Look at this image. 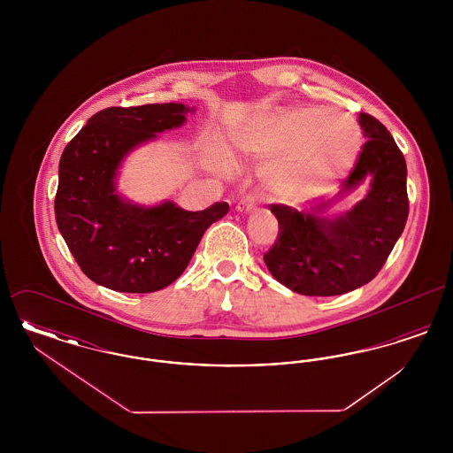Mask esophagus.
<instances>
[{
	"instance_id": "esophagus-1",
	"label": "esophagus",
	"mask_w": 453,
	"mask_h": 453,
	"mask_svg": "<svg viewBox=\"0 0 453 453\" xmlns=\"http://www.w3.org/2000/svg\"><path fill=\"white\" fill-rule=\"evenodd\" d=\"M257 207V198L253 195H246L237 202L236 209L239 212H251Z\"/></svg>"
}]
</instances>
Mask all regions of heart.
<instances>
[{
    "mask_svg": "<svg viewBox=\"0 0 453 453\" xmlns=\"http://www.w3.org/2000/svg\"><path fill=\"white\" fill-rule=\"evenodd\" d=\"M314 125L319 129L311 142ZM360 142L357 122L343 110L297 107L237 130L231 156L265 159L275 155L266 168L268 185L277 194L309 196L326 190L353 166Z\"/></svg>",
    "mask_w": 453,
    "mask_h": 453,
    "instance_id": "b5f03b06",
    "label": "heart"
}]
</instances>
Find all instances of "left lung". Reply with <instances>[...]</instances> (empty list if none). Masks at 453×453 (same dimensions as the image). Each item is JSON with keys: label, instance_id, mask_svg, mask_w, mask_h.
Here are the masks:
<instances>
[{"label": "left lung", "instance_id": "1", "mask_svg": "<svg viewBox=\"0 0 453 453\" xmlns=\"http://www.w3.org/2000/svg\"><path fill=\"white\" fill-rule=\"evenodd\" d=\"M366 139L355 170L331 200L297 211L272 203L279 237L265 253V265L287 288L302 296H342L372 280L404 231L410 200L406 159L384 124L360 113ZM366 196L349 211L329 215L328 209L365 180Z\"/></svg>", "mask_w": 453, "mask_h": 453}]
</instances>
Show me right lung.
Masks as SVG:
<instances>
[{
	"mask_svg": "<svg viewBox=\"0 0 453 453\" xmlns=\"http://www.w3.org/2000/svg\"><path fill=\"white\" fill-rule=\"evenodd\" d=\"M195 107L151 104L95 113L65 146L59 163L56 220L89 280L110 290L150 294L176 280L226 202L190 212L173 200L141 205L117 190L122 163L139 146L178 129Z\"/></svg>",
	"mask_w": 453,
	"mask_h": 453,
	"instance_id": "obj_1",
	"label": "right lung"
}]
</instances>
